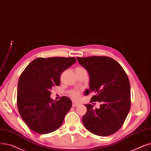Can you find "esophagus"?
Here are the masks:
<instances>
[{"label": "esophagus", "instance_id": "1", "mask_svg": "<svg viewBox=\"0 0 151 151\" xmlns=\"http://www.w3.org/2000/svg\"><path fill=\"white\" fill-rule=\"evenodd\" d=\"M79 106V104H78V102H73V104H72V106L73 107H76V106Z\"/></svg>", "mask_w": 151, "mask_h": 151}]
</instances>
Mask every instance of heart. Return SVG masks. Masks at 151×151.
Returning <instances> with one entry per match:
<instances>
[{
  "mask_svg": "<svg viewBox=\"0 0 151 151\" xmlns=\"http://www.w3.org/2000/svg\"><path fill=\"white\" fill-rule=\"evenodd\" d=\"M70 96L73 98V99H78V97H79L80 96V91H76V90H73V91H71L70 93Z\"/></svg>",
  "mask_w": 151,
  "mask_h": 151,
  "instance_id": "heart-1",
  "label": "heart"
}]
</instances>
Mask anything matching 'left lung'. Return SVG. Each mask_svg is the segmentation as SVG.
<instances>
[{"label":"left lung","instance_id":"8db88e82","mask_svg":"<svg viewBox=\"0 0 151 151\" xmlns=\"http://www.w3.org/2000/svg\"><path fill=\"white\" fill-rule=\"evenodd\" d=\"M89 76V89L95 95L90 102H99V109L85 104L87 112L82 122L89 132L100 136L116 132L122 126L131 107V89L128 77L121 65L113 58L104 56L77 57Z\"/></svg>","mask_w":151,"mask_h":151}]
</instances>
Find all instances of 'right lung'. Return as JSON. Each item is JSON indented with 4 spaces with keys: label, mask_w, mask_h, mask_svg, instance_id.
I'll return each instance as SVG.
<instances>
[{
    "label": "right lung",
    "mask_w": 151,
    "mask_h": 151,
    "mask_svg": "<svg viewBox=\"0 0 151 151\" xmlns=\"http://www.w3.org/2000/svg\"><path fill=\"white\" fill-rule=\"evenodd\" d=\"M75 62L74 57H40L22 72L18 84L17 106L22 120L31 130L47 134L61 126L72 102L65 96L54 101L50 91L54 86H59L61 73Z\"/></svg>",
    "instance_id": "add662e5"
}]
</instances>
